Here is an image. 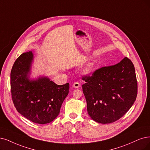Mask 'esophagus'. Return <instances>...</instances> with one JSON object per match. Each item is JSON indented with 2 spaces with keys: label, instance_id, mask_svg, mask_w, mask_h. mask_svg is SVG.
I'll use <instances>...</instances> for the list:
<instances>
[{
  "label": "esophagus",
  "instance_id": "esophagus-1",
  "mask_svg": "<svg viewBox=\"0 0 150 150\" xmlns=\"http://www.w3.org/2000/svg\"><path fill=\"white\" fill-rule=\"evenodd\" d=\"M80 86V84L79 83V82L75 81V82L74 83V84H73V87L74 88H79Z\"/></svg>",
  "mask_w": 150,
  "mask_h": 150
}]
</instances>
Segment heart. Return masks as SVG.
Wrapping results in <instances>:
<instances>
[{"mask_svg": "<svg viewBox=\"0 0 150 150\" xmlns=\"http://www.w3.org/2000/svg\"><path fill=\"white\" fill-rule=\"evenodd\" d=\"M93 64L92 63H90L89 64H88L86 65V67L85 68V69H84V71L85 72V73H88V72H90L91 71V70L92 69V68H93Z\"/></svg>", "mask_w": 150, "mask_h": 150, "instance_id": "b5f03b06", "label": "heart"}]
</instances>
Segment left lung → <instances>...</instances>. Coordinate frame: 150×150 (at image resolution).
Listing matches in <instances>:
<instances>
[{
	"label": "left lung",
	"instance_id": "obj_1",
	"mask_svg": "<svg viewBox=\"0 0 150 150\" xmlns=\"http://www.w3.org/2000/svg\"><path fill=\"white\" fill-rule=\"evenodd\" d=\"M88 114L93 120L109 124L119 120L130 109L138 91L134 65L127 57L113 65L96 69L82 76Z\"/></svg>",
	"mask_w": 150,
	"mask_h": 150
}]
</instances>
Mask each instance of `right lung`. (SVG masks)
<instances>
[{
    "instance_id": "obj_1",
    "label": "right lung",
    "mask_w": 150,
    "mask_h": 150,
    "mask_svg": "<svg viewBox=\"0 0 150 150\" xmlns=\"http://www.w3.org/2000/svg\"><path fill=\"white\" fill-rule=\"evenodd\" d=\"M33 55L24 52L16 59L10 73L12 101L17 111L33 122L45 124L56 118L69 91V83L57 85L46 77L30 80Z\"/></svg>"
}]
</instances>
